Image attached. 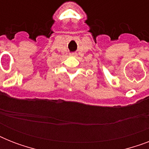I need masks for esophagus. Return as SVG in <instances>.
Instances as JSON below:
<instances>
[{
    "mask_svg": "<svg viewBox=\"0 0 149 149\" xmlns=\"http://www.w3.org/2000/svg\"><path fill=\"white\" fill-rule=\"evenodd\" d=\"M70 56H76V54H75V53H71V55H70Z\"/></svg>",
    "mask_w": 149,
    "mask_h": 149,
    "instance_id": "obj_1",
    "label": "esophagus"
}]
</instances>
